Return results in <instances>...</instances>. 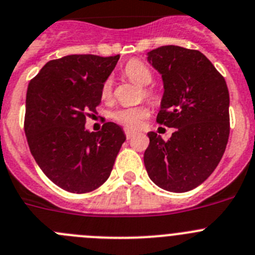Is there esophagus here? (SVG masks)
Segmentation results:
<instances>
[{
    "instance_id": "obj_1",
    "label": "esophagus",
    "mask_w": 255,
    "mask_h": 255,
    "mask_svg": "<svg viewBox=\"0 0 255 255\" xmlns=\"http://www.w3.org/2000/svg\"><path fill=\"white\" fill-rule=\"evenodd\" d=\"M125 133H126V137H127V139H130V138H132V137H133V135L135 134L134 130L128 129V128H126V129H125Z\"/></svg>"
}]
</instances>
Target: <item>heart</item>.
Listing matches in <instances>:
<instances>
[{
    "label": "heart",
    "instance_id": "b5f03b06",
    "mask_svg": "<svg viewBox=\"0 0 255 255\" xmlns=\"http://www.w3.org/2000/svg\"><path fill=\"white\" fill-rule=\"evenodd\" d=\"M123 73H125L128 80L134 83L135 85L143 87L142 88V93H143L144 98H154V93L148 88H146L152 82V73L146 64L139 60H130L125 66ZM112 92H113V80L108 78L103 83V87H102V98L109 99L112 97ZM147 114H148V109L144 106H139L129 107V108H118L112 112L111 117L114 122L126 126V127L135 128L138 127L141 121L143 120L144 117H147Z\"/></svg>",
    "mask_w": 255,
    "mask_h": 255
}]
</instances>
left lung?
Masks as SVG:
<instances>
[{"label": "left lung", "mask_w": 255, "mask_h": 255, "mask_svg": "<svg viewBox=\"0 0 255 255\" xmlns=\"http://www.w3.org/2000/svg\"><path fill=\"white\" fill-rule=\"evenodd\" d=\"M147 55L165 89L156 121L175 132L168 141L148 133L144 166L161 189L190 191L213 173L227 148L229 90L224 77L197 50L167 45Z\"/></svg>", "instance_id": "left-lung-1"}]
</instances>
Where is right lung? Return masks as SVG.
I'll list each match as a JSON object with an SVG mask.
<instances>
[{"instance_id":"add662e5","label":"right lung","mask_w":255,"mask_h":255,"mask_svg":"<svg viewBox=\"0 0 255 255\" xmlns=\"http://www.w3.org/2000/svg\"><path fill=\"white\" fill-rule=\"evenodd\" d=\"M118 59L64 56L45 64L28 83L25 134L31 154L65 191L85 194L102 186L126 141L123 129L113 122L104 123L99 132L85 129Z\"/></svg>"}]
</instances>
